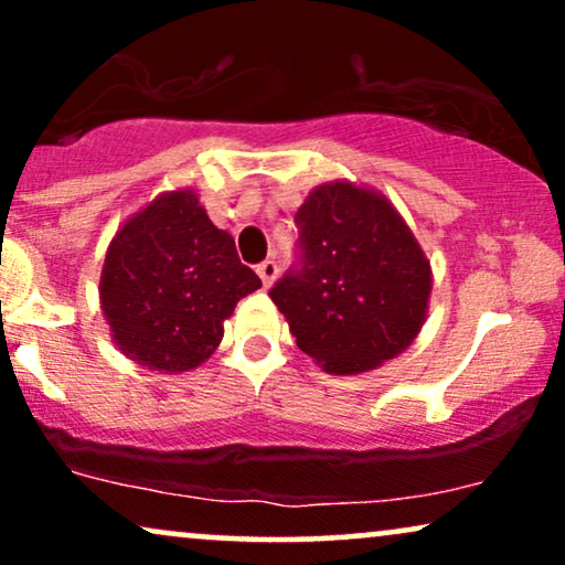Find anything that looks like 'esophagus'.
I'll list each match as a JSON object with an SVG mask.
<instances>
[{
  "mask_svg": "<svg viewBox=\"0 0 565 565\" xmlns=\"http://www.w3.org/2000/svg\"><path fill=\"white\" fill-rule=\"evenodd\" d=\"M257 276L263 278V287L268 289L270 284L276 281V276H278V265H276L274 260H265V263H260V265H257Z\"/></svg>",
  "mask_w": 565,
  "mask_h": 565,
  "instance_id": "esophagus-1",
  "label": "esophagus"
}]
</instances>
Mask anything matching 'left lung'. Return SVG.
<instances>
[{
  "label": "left lung",
  "mask_w": 565,
  "mask_h": 565,
  "mask_svg": "<svg viewBox=\"0 0 565 565\" xmlns=\"http://www.w3.org/2000/svg\"><path fill=\"white\" fill-rule=\"evenodd\" d=\"M302 265L270 289L297 348L350 377L395 359L423 332L433 268L385 193L332 180L297 210Z\"/></svg>",
  "instance_id": "8db88e82"
}]
</instances>
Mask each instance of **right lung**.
I'll use <instances>...</instances> for the list:
<instances>
[{"instance_id":"obj_1","label":"right lung","mask_w":565,"mask_h":565,"mask_svg":"<svg viewBox=\"0 0 565 565\" xmlns=\"http://www.w3.org/2000/svg\"><path fill=\"white\" fill-rule=\"evenodd\" d=\"M260 287L199 193L178 188L121 223L97 289L114 345L129 361L183 374L215 353L236 302Z\"/></svg>"}]
</instances>
